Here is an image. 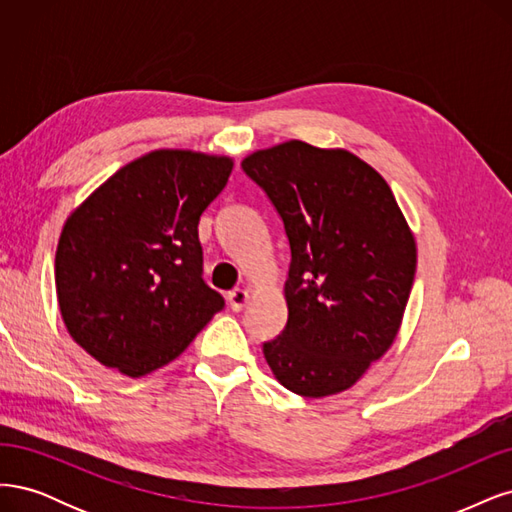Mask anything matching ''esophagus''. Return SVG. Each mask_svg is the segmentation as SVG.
I'll list each match as a JSON object with an SVG mask.
<instances>
[{"mask_svg":"<svg viewBox=\"0 0 512 512\" xmlns=\"http://www.w3.org/2000/svg\"><path fill=\"white\" fill-rule=\"evenodd\" d=\"M249 298H251V295L246 289H234V291L227 293V302H229V306H232V310H236V312H240L246 306Z\"/></svg>","mask_w":512,"mask_h":512,"instance_id":"1","label":"esophagus"}]
</instances>
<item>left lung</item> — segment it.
Instances as JSON below:
<instances>
[{
  "mask_svg": "<svg viewBox=\"0 0 512 512\" xmlns=\"http://www.w3.org/2000/svg\"><path fill=\"white\" fill-rule=\"evenodd\" d=\"M291 249L289 319L263 342L278 383L304 398L353 387L404 317L417 244L385 178L342 148L289 140L242 161Z\"/></svg>",
  "mask_w": 512,
  "mask_h": 512,
  "instance_id": "1",
  "label": "left lung"
}]
</instances>
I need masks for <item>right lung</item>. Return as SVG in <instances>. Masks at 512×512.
<instances>
[{
    "instance_id": "add662e5",
    "label": "right lung",
    "mask_w": 512,
    "mask_h": 512,
    "mask_svg": "<svg viewBox=\"0 0 512 512\" xmlns=\"http://www.w3.org/2000/svg\"><path fill=\"white\" fill-rule=\"evenodd\" d=\"M229 157L153 151L114 172L63 225L57 300L76 344L131 378L170 364L225 300L202 278L197 223Z\"/></svg>"
}]
</instances>
